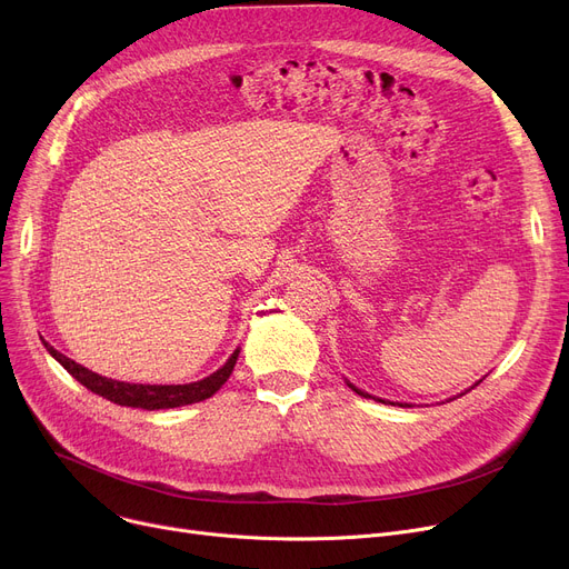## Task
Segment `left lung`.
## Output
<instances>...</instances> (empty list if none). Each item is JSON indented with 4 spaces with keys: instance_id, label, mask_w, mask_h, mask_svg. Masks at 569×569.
Instances as JSON below:
<instances>
[{
    "instance_id": "left-lung-1",
    "label": "left lung",
    "mask_w": 569,
    "mask_h": 569,
    "mask_svg": "<svg viewBox=\"0 0 569 569\" xmlns=\"http://www.w3.org/2000/svg\"><path fill=\"white\" fill-rule=\"evenodd\" d=\"M350 387H352V390H355V392H357V395H360V397H369V395H367V392H362V390H357V387H355V385H350ZM470 390H472V387H470ZM378 401H380V399H378ZM382 403H385V401H382ZM392 406H395V403H392ZM397 406H403V408H406V406H408V403H397ZM408 408H410V406H408Z\"/></svg>"
}]
</instances>
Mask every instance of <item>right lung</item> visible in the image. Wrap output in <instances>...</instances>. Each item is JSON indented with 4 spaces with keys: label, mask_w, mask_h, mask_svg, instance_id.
I'll return each instance as SVG.
<instances>
[{
    "label": "right lung",
    "mask_w": 569,
    "mask_h": 569,
    "mask_svg": "<svg viewBox=\"0 0 569 569\" xmlns=\"http://www.w3.org/2000/svg\"><path fill=\"white\" fill-rule=\"evenodd\" d=\"M50 355L54 360L62 365L80 385H84L89 392H94L117 406H131V408H142V410H161V408H177V406H189V403H198L204 401L212 395H217L221 390V385L230 378L237 355L239 350H234L230 355V360L214 371L212 376H207L198 382H189V385H133V382H119L106 376H99L94 371H89L80 365H76L73 360H69L67 355L57 352L52 346H48Z\"/></svg>",
    "instance_id": "1"
}]
</instances>
